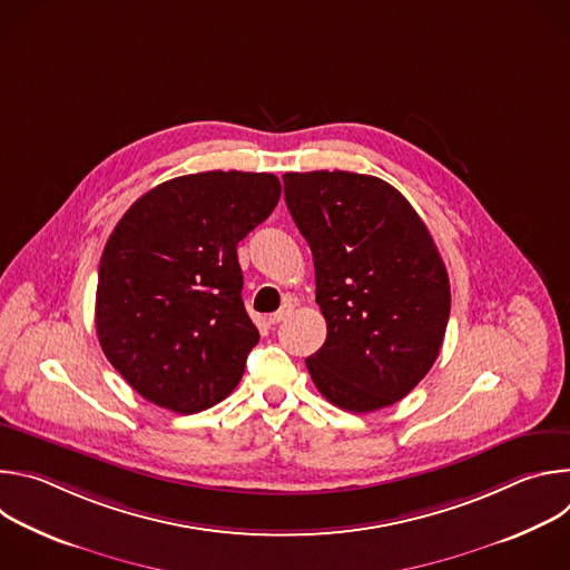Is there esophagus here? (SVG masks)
Instances as JSON below:
<instances>
[{"instance_id":"esophagus-1","label":"esophagus","mask_w":570,"mask_h":570,"mask_svg":"<svg viewBox=\"0 0 570 570\" xmlns=\"http://www.w3.org/2000/svg\"><path fill=\"white\" fill-rule=\"evenodd\" d=\"M293 308H295V304H293V302H284L279 311H275V313H271V315H268V322H271V324H279L282 320H286V317L293 313Z\"/></svg>"}]
</instances>
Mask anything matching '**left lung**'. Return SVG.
I'll use <instances>...</instances> for the list:
<instances>
[{
	"label": "left lung",
	"mask_w": 570,
	"mask_h": 570,
	"mask_svg": "<svg viewBox=\"0 0 570 570\" xmlns=\"http://www.w3.org/2000/svg\"><path fill=\"white\" fill-rule=\"evenodd\" d=\"M282 180L327 320L308 374L343 411L385 409L429 374L444 341L451 291L435 240L413 205L374 176L308 171Z\"/></svg>",
	"instance_id": "8db88e82"
}]
</instances>
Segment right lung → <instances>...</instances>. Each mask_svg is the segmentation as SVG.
<instances>
[{
	"label": "right lung",
	"mask_w": 570,
	"mask_h": 570,
	"mask_svg": "<svg viewBox=\"0 0 570 570\" xmlns=\"http://www.w3.org/2000/svg\"><path fill=\"white\" fill-rule=\"evenodd\" d=\"M273 174L205 171L130 205L99 264L97 336L150 403L194 415L240 381L259 332L243 306L236 246L279 203Z\"/></svg>",
	"instance_id": "obj_1"
}]
</instances>
